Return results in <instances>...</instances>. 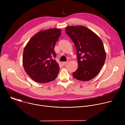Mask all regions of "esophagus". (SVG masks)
<instances>
[{
  "mask_svg": "<svg viewBox=\"0 0 125 125\" xmlns=\"http://www.w3.org/2000/svg\"><path fill=\"white\" fill-rule=\"evenodd\" d=\"M68 62H63L62 63V65H65V64H66Z\"/></svg>",
  "mask_w": 125,
  "mask_h": 125,
  "instance_id": "esophagus-1",
  "label": "esophagus"
}]
</instances>
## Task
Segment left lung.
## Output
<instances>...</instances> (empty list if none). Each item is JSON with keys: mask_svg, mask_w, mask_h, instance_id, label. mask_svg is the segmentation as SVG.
<instances>
[{"mask_svg": "<svg viewBox=\"0 0 125 125\" xmlns=\"http://www.w3.org/2000/svg\"><path fill=\"white\" fill-rule=\"evenodd\" d=\"M66 33L73 42L77 51L78 68L73 73V77L83 81L94 79L106 59L102 41L92 31L82 26H68Z\"/></svg>", "mask_w": 125, "mask_h": 125, "instance_id": "left-lung-1", "label": "left lung"}]
</instances>
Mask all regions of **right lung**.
Wrapping results in <instances>:
<instances>
[{"instance_id": "obj_1", "label": "right lung", "mask_w": 125, "mask_h": 125, "mask_svg": "<svg viewBox=\"0 0 125 125\" xmlns=\"http://www.w3.org/2000/svg\"><path fill=\"white\" fill-rule=\"evenodd\" d=\"M61 30L49 29L42 31L30 40L24 48L23 64L31 78L39 83L54 81L59 72L55 59V45Z\"/></svg>"}]
</instances>
